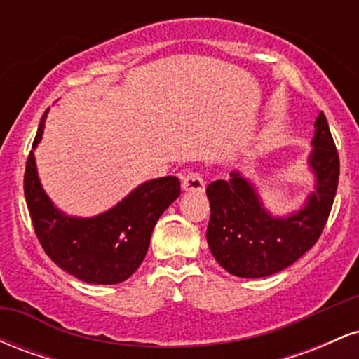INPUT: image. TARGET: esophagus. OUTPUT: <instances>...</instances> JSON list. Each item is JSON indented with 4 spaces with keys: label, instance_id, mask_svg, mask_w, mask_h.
Returning <instances> with one entry per match:
<instances>
[{
    "label": "esophagus",
    "instance_id": "1",
    "mask_svg": "<svg viewBox=\"0 0 359 359\" xmlns=\"http://www.w3.org/2000/svg\"><path fill=\"white\" fill-rule=\"evenodd\" d=\"M182 189L185 192H196V194L204 192L205 184H204L203 175L197 174V172H191V174H187L182 180Z\"/></svg>",
    "mask_w": 359,
    "mask_h": 359
}]
</instances>
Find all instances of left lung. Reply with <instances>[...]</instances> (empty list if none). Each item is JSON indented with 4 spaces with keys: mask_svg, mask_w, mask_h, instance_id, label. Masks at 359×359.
I'll list each match as a JSON object with an SVG mask.
<instances>
[{
    "mask_svg": "<svg viewBox=\"0 0 359 359\" xmlns=\"http://www.w3.org/2000/svg\"><path fill=\"white\" fill-rule=\"evenodd\" d=\"M314 128L307 156L314 191L295 211L285 216L271 214L257 185L240 170H233L229 180L208 185L211 219L205 238L216 262L234 277L263 278L278 273L319 240L336 197L339 156L324 113H319Z\"/></svg>",
    "mask_w": 359,
    "mask_h": 359,
    "instance_id": "left-lung-1",
    "label": "left lung"
}]
</instances>
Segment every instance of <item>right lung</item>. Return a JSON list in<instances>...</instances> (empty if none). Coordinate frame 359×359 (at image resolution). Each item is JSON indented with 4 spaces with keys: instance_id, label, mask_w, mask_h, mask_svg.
<instances>
[{
    "instance_id": "add662e5",
    "label": "right lung",
    "mask_w": 359,
    "mask_h": 359,
    "mask_svg": "<svg viewBox=\"0 0 359 359\" xmlns=\"http://www.w3.org/2000/svg\"><path fill=\"white\" fill-rule=\"evenodd\" d=\"M25 170V197L40 245L52 262L72 277L96 285L125 282L145 258L158 217L180 196L177 177H160L137 185L108 211L96 216H71L53 204L43 191L35 162L45 119Z\"/></svg>"
}]
</instances>
